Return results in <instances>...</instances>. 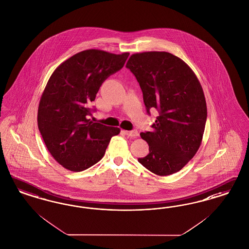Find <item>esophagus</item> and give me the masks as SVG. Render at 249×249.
Here are the masks:
<instances>
[{
	"label": "esophagus",
	"instance_id": "obj_1",
	"mask_svg": "<svg viewBox=\"0 0 249 249\" xmlns=\"http://www.w3.org/2000/svg\"><path fill=\"white\" fill-rule=\"evenodd\" d=\"M125 134L128 135L129 137L136 138L139 136V132H138L136 129H133V130H126L125 131Z\"/></svg>",
	"mask_w": 249,
	"mask_h": 249
}]
</instances>
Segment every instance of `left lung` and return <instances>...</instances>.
<instances>
[{
	"mask_svg": "<svg viewBox=\"0 0 249 249\" xmlns=\"http://www.w3.org/2000/svg\"><path fill=\"white\" fill-rule=\"evenodd\" d=\"M126 67L137 79L148 114L159 112L153 130L141 133L150 153L138 161L158 176L177 173L196 155L203 137L207 106L200 83L169 52L132 54Z\"/></svg>",
	"mask_w": 249,
	"mask_h": 249,
	"instance_id": "left-lung-1",
	"label": "left lung"
}]
</instances>
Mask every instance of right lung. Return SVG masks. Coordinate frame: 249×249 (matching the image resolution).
<instances>
[{
    "mask_svg": "<svg viewBox=\"0 0 249 249\" xmlns=\"http://www.w3.org/2000/svg\"><path fill=\"white\" fill-rule=\"evenodd\" d=\"M129 55L86 50L63 61L49 79L38 105L37 126L47 149L64 168L81 172L91 167L120 133V128L90 121L89 106Z\"/></svg>",
    "mask_w": 249,
    "mask_h": 249,
    "instance_id": "add662e5",
    "label": "right lung"
}]
</instances>
